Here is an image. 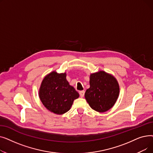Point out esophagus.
Masks as SVG:
<instances>
[{"instance_id":"34e87169","label":"esophagus","mask_w":153,"mask_h":153,"mask_svg":"<svg viewBox=\"0 0 153 153\" xmlns=\"http://www.w3.org/2000/svg\"><path fill=\"white\" fill-rule=\"evenodd\" d=\"M84 94H85V91H80V92H79V95H80V97H83L84 96Z\"/></svg>"}]
</instances>
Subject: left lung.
Listing matches in <instances>:
<instances>
[{
  "mask_svg": "<svg viewBox=\"0 0 153 153\" xmlns=\"http://www.w3.org/2000/svg\"><path fill=\"white\" fill-rule=\"evenodd\" d=\"M89 83L85 98L90 107L100 113L110 110L115 103L120 92L115 77L100 71L91 74Z\"/></svg>",
  "mask_w": 153,
  "mask_h": 153,
  "instance_id": "obj_1",
  "label": "left lung"
}]
</instances>
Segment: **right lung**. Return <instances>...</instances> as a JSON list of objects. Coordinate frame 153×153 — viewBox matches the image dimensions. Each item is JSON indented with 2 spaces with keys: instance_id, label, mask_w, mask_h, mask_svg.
I'll return each mask as SVG.
<instances>
[{
  "instance_id": "right-lung-1",
  "label": "right lung",
  "mask_w": 153,
  "mask_h": 153,
  "mask_svg": "<svg viewBox=\"0 0 153 153\" xmlns=\"http://www.w3.org/2000/svg\"><path fill=\"white\" fill-rule=\"evenodd\" d=\"M39 97L48 110L62 115L70 110L79 94L69 85L66 72L58 74L53 71L43 79L39 90Z\"/></svg>"
}]
</instances>
